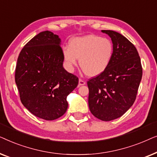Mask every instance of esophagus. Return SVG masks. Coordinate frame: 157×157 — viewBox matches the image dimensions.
<instances>
[{
    "label": "esophagus",
    "mask_w": 157,
    "mask_h": 157,
    "mask_svg": "<svg viewBox=\"0 0 157 157\" xmlns=\"http://www.w3.org/2000/svg\"><path fill=\"white\" fill-rule=\"evenodd\" d=\"M86 84V81L84 80H83V79L80 78L78 80V86H83V85H85Z\"/></svg>",
    "instance_id": "obj_1"
}]
</instances>
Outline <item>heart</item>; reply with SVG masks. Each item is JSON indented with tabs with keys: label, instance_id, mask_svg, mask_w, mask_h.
Listing matches in <instances>:
<instances>
[{
	"label": "heart",
	"instance_id": "obj_1",
	"mask_svg": "<svg viewBox=\"0 0 157 157\" xmlns=\"http://www.w3.org/2000/svg\"><path fill=\"white\" fill-rule=\"evenodd\" d=\"M63 59L69 71L77 65L89 76H96L107 69L112 60L113 45L110 39L89 34L70 40L69 46L63 47Z\"/></svg>",
	"mask_w": 157,
	"mask_h": 157
}]
</instances>
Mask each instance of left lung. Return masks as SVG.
<instances>
[{
	"label": "left lung",
	"instance_id": "left-lung-1",
	"mask_svg": "<svg viewBox=\"0 0 157 157\" xmlns=\"http://www.w3.org/2000/svg\"><path fill=\"white\" fill-rule=\"evenodd\" d=\"M101 31L111 37L113 55L107 69L87 81L89 106L94 117L109 121L121 117L134 104L142 77V66L132 42L118 32Z\"/></svg>",
	"mask_w": 157,
	"mask_h": 157
}]
</instances>
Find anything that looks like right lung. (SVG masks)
<instances>
[{
    "label": "right lung",
    "instance_id": "add662e5",
    "mask_svg": "<svg viewBox=\"0 0 157 157\" xmlns=\"http://www.w3.org/2000/svg\"><path fill=\"white\" fill-rule=\"evenodd\" d=\"M61 40L52 32H40L29 40L18 56L15 81L23 106L45 120L59 119L68 108L67 96L78 78L63 67Z\"/></svg>",
    "mask_w": 157,
    "mask_h": 157
}]
</instances>
